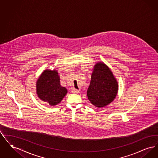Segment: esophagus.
I'll list each match as a JSON object with an SVG mask.
<instances>
[{
	"instance_id": "1",
	"label": "esophagus",
	"mask_w": 158,
	"mask_h": 158,
	"mask_svg": "<svg viewBox=\"0 0 158 158\" xmlns=\"http://www.w3.org/2000/svg\"><path fill=\"white\" fill-rule=\"evenodd\" d=\"M72 92L73 93V94H78L79 92V90H77L76 89H75V88H73L72 89Z\"/></svg>"
}]
</instances>
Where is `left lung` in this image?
I'll return each instance as SVG.
<instances>
[{
    "mask_svg": "<svg viewBox=\"0 0 158 158\" xmlns=\"http://www.w3.org/2000/svg\"><path fill=\"white\" fill-rule=\"evenodd\" d=\"M118 88L117 82L108 67L101 62L96 64L87 90L90 102L98 108L108 105L115 98Z\"/></svg>",
    "mask_w": 158,
    "mask_h": 158,
    "instance_id": "left-lung-1",
    "label": "left lung"
}]
</instances>
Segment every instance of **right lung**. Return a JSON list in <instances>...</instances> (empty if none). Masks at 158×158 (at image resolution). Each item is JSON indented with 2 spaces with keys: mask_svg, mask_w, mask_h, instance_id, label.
Segmentation results:
<instances>
[{
  "mask_svg": "<svg viewBox=\"0 0 158 158\" xmlns=\"http://www.w3.org/2000/svg\"><path fill=\"white\" fill-rule=\"evenodd\" d=\"M67 89L60 85V77L56 70H45L37 82L38 97L50 105L61 102L67 94Z\"/></svg>",
  "mask_w": 158,
  "mask_h": 158,
  "instance_id": "right-lung-1",
  "label": "right lung"
}]
</instances>
